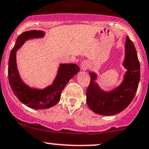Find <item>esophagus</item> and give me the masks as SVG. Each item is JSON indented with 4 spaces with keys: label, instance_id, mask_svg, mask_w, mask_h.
<instances>
[{
    "label": "esophagus",
    "instance_id": "34e87169",
    "mask_svg": "<svg viewBox=\"0 0 149 149\" xmlns=\"http://www.w3.org/2000/svg\"><path fill=\"white\" fill-rule=\"evenodd\" d=\"M89 67V64L87 62H83L81 63V65H80V68H81V69L82 71H85V70H87L88 69Z\"/></svg>",
    "mask_w": 149,
    "mask_h": 149
}]
</instances>
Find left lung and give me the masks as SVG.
Instances as JSON below:
<instances>
[{
    "label": "left lung",
    "instance_id": "8db88e82",
    "mask_svg": "<svg viewBox=\"0 0 149 149\" xmlns=\"http://www.w3.org/2000/svg\"><path fill=\"white\" fill-rule=\"evenodd\" d=\"M126 54L123 66L127 69L124 79L119 87L105 92L95 80L96 74L90 73V83L87 87V101L89 108L101 115H113L128 106L135 97L140 79V64L133 43L128 37L126 42Z\"/></svg>",
    "mask_w": 149,
    "mask_h": 149
}]
</instances>
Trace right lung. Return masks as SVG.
Returning a JSON list of instances; mask_svg holds the SVG:
<instances>
[{"instance_id":"add662e5","label":"right lung","mask_w":149,"mask_h":149,"mask_svg":"<svg viewBox=\"0 0 149 149\" xmlns=\"http://www.w3.org/2000/svg\"><path fill=\"white\" fill-rule=\"evenodd\" d=\"M44 36V31L41 30H30L21 34L12 49L8 63L9 82L14 95L27 106L38 110L47 109L56 105L60 101L61 93L65 85L80 70L76 64H61L53 85L43 89H34L27 86L19 76L16 53L26 40Z\"/></svg>"}]
</instances>
